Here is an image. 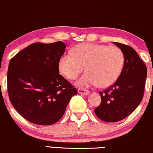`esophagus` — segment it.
Segmentation results:
<instances>
[{
	"mask_svg": "<svg viewBox=\"0 0 153 153\" xmlns=\"http://www.w3.org/2000/svg\"><path fill=\"white\" fill-rule=\"evenodd\" d=\"M78 93L81 95H84V96H87L89 94L90 91L88 90H86V89H82V88H79L78 89Z\"/></svg>",
	"mask_w": 153,
	"mask_h": 153,
	"instance_id": "esophagus-1",
	"label": "esophagus"
}]
</instances>
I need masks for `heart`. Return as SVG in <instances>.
Masks as SVG:
<instances>
[{
    "label": "heart",
    "mask_w": 153,
    "mask_h": 153,
    "mask_svg": "<svg viewBox=\"0 0 153 153\" xmlns=\"http://www.w3.org/2000/svg\"><path fill=\"white\" fill-rule=\"evenodd\" d=\"M124 63V55L120 48L96 43H81L74 47L73 53H66L58 62L59 72L70 80L76 79L81 88L97 86L105 88L117 80Z\"/></svg>",
    "instance_id": "obj_1"
}]
</instances>
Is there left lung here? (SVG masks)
Wrapping results in <instances>:
<instances>
[{
    "instance_id": "left-lung-1",
    "label": "left lung",
    "mask_w": 153,
    "mask_h": 153,
    "mask_svg": "<svg viewBox=\"0 0 153 153\" xmlns=\"http://www.w3.org/2000/svg\"><path fill=\"white\" fill-rule=\"evenodd\" d=\"M124 55V67L115 83L99 94L101 103L95 114L106 122L124 120L136 110L143 97L147 67L133 48L113 42Z\"/></svg>"
}]
</instances>
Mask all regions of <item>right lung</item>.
I'll list each match as a JSON object with an SVG mask.
<instances>
[{
  "instance_id": "obj_1",
  "label": "right lung",
  "mask_w": 153,
  "mask_h": 153,
  "mask_svg": "<svg viewBox=\"0 0 153 153\" xmlns=\"http://www.w3.org/2000/svg\"><path fill=\"white\" fill-rule=\"evenodd\" d=\"M66 45L62 41L34 43L17 53L9 62L10 100L22 117L39 125L60 120L77 91L59 74L58 62Z\"/></svg>"
}]
</instances>
